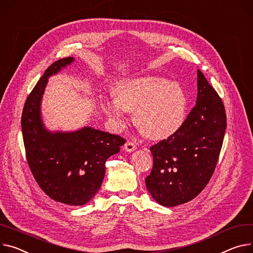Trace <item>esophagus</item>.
Instances as JSON below:
<instances>
[{
    "label": "esophagus",
    "mask_w": 253,
    "mask_h": 253,
    "mask_svg": "<svg viewBox=\"0 0 253 253\" xmlns=\"http://www.w3.org/2000/svg\"><path fill=\"white\" fill-rule=\"evenodd\" d=\"M124 149H125V151H126V152L130 153V152H133L135 149H137V147H135V145H134L132 142L127 141V142L125 144Z\"/></svg>",
    "instance_id": "obj_1"
}]
</instances>
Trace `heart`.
Wrapping results in <instances>:
<instances>
[{"instance_id": "heart-1", "label": "heart", "mask_w": 253, "mask_h": 253, "mask_svg": "<svg viewBox=\"0 0 253 253\" xmlns=\"http://www.w3.org/2000/svg\"><path fill=\"white\" fill-rule=\"evenodd\" d=\"M116 98H103L101 109L115 128L127 124V112L140 131L152 140L171 137L186 119L188 100L183 87L156 76L126 79L116 86Z\"/></svg>"}]
</instances>
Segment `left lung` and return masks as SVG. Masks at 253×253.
<instances>
[{"mask_svg": "<svg viewBox=\"0 0 253 253\" xmlns=\"http://www.w3.org/2000/svg\"><path fill=\"white\" fill-rule=\"evenodd\" d=\"M226 126L220 96L198 70L196 106L175 133L150 148L153 169L145 181L152 198L175 207L199 196L216 168Z\"/></svg>", "mask_w": 253, "mask_h": 253, "instance_id": "1", "label": "left lung"}]
</instances>
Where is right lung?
<instances>
[{"label":"right lung","mask_w":253,"mask_h":253,"mask_svg":"<svg viewBox=\"0 0 253 253\" xmlns=\"http://www.w3.org/2000/svg\"><path fill=\"white\" fill-rule=\"evenodd\" d=\"M73 56L53 63L27 97L21 118L27 163L47 196L69 206H83L101 187L105 162L119 153L125 140L91 126L74 131L45 127L42 101L48 78L73 64Z\"/></svg>","instance_id":"right-lung-1"}]
</instances>
